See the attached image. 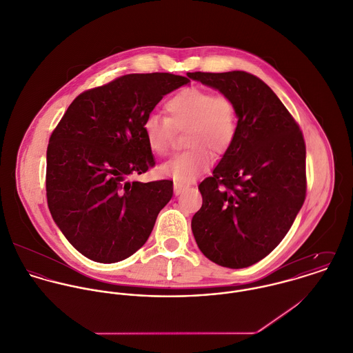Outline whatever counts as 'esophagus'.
<instances>
[{
	"label": "esophagus",
	"mask_w": 353,
	"mask_h": 353,
	"mask_svg": "<svg viewBox=\"0 0 353 353\" xmlns=\"http://www.w3.org/2000/svg\"><path fill=\"white\" fill-rule=\"evenodd\" d=\"M189 188V185L188 183H183V182H174V193L176 194V196H179V194H182L186 189Z\"/></svg>",
	"instance_id": "esophagus-1"
}]
</instances>
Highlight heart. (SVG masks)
I'll list each match as a JSON object with an SVG mask.
<instances>
[{
	"mask_svg": "<svg viewBox=\"0 0 353 353\" xmlns=\"http://www.w3.org/2000/svg\"><path fill=\"white\" fill-rule=\"evenodd\" d=\"M168 117L152 114L143 120L142 130L149 149L165 156L170 153L175 131H185L188 150L174 156L160 167V174L178 182L194 179L207 170L212 153L225 154L233 145L238 115L234 101L226 94L190 86L165 103Z\"/></svg>",
	"mask_w": 353,
	"mask_h": 353,
	"instance_id": "1",
	"label": "heart"
}]
</instances>
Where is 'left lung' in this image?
Instances as JSON below:
<instances>
[{
    "label": "left lung",
    "instance_id": "left-lung-1",
    "mask_svg": "<svg viewBox=\"0 0 353 353\" xmlns=\"http://www.w3.org/2000/svg\"><path fill=\"white\" fill-rule=\"evenodd\" d=\"M188 77L229 96L238 115L232 148L199 185L203 205L192 219L193 235L211 261L245 268L278 246L304 204L303 132L276 94L252 74Z\"/></svg>",
    "mask_w": 353,
    "mask_h": 353
}]
</instances>
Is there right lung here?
Masks as SVG:
<instances>
[{
    "instance_id": "1",
    "label": "right lung",
    "mask_w": 353,
    "mask_h": 353,
    "mask_svg": "<svg viewBox=\"0 0 353 353\" xmlns=\"http://www.w3.org/2000/svg\"><path fill=\"white\" fill-rule=\"evenodd\" d=\"M190 81L168 72L128 74L83 92L53 130L46 197L70 243L97 263H117L149 238L172 197V181H131L154 165L142 124L160 100Z\"/></svg>"
}]
</instances>
